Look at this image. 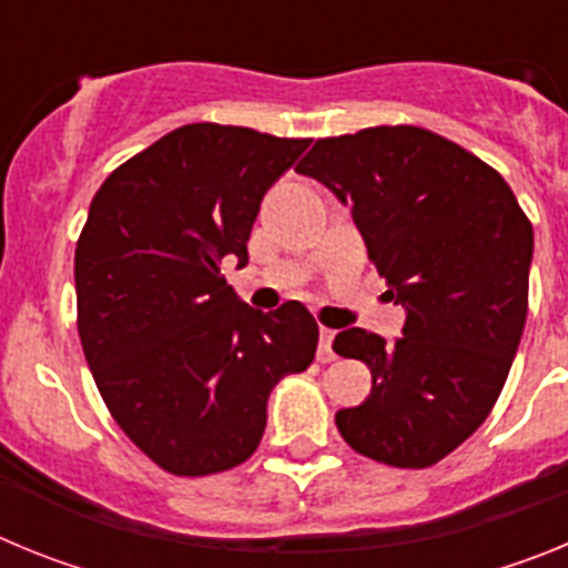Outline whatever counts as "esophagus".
I'll return each mask as SVG.
<instances>
[{
  "instance_id": "34e87169",
  "label": "esophagus",
  "mask_w": 568,
  "mask_h": 568,
  "mask_svg": "<svg viewBox=\"0 0 568 568\" xmlns=\"http://www.w3.org/2000/svg\"><path fill=\"white\" fill-rule=\"evenodd\" d=\"M333 341H335V329L321 327V338H318V361H321V364H329V361H335Z\"/></svg>"
}]
</instances>
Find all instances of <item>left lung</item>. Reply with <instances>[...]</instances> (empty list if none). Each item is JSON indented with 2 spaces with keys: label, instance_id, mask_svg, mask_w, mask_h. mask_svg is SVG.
<instances>
[{
  "label": "left lung",
  "instance_id": "1",
  "mask_svg": "<svg viewBox=\"0 0 568 568\" xmlns=\"http://www.w3.org/2000/svg\"><path fill=\"white\" fill-rule=\"evenodd\" d=\"M349 207L386 293L406 307L395 346L353 327L333 349L373 373L335 415L355 453L426 469L486 420L529 310L531 222L498 170L415 124L318 139L298 162Z\"/></svg>",
  "mask_w": 568,
  "mask_h": 568
}]
</instances>
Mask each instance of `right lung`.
Returning <instances> with one entry per match:
<instances>
[{
	"label": "right lung",
	"instance_id": "1",
	"mask_svg": "<svg viewBox=\"0 0 568 568\" xmlns=\"http://www.w3.org/2000/svg\"><path fill=\"white\" fill-rule=\"evenodd\" d=\"M310 139L184 124L115 168L77 241V324L113 420L170 475L244 464L267 398L315 358L318 324L298 301L261 313L222 258L247 264L261 199Z\"/></svg>",
	"mask_w": 568,
	"mask_h": 568
}]
</instances>
